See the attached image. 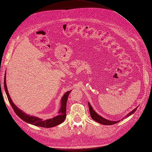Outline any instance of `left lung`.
Masks as SVG:
<instances>
[{"mask_svg":"<svg viewBox=\"0 0 152 152\" xmlns=\"http://www.w3.org/2000/svg\"><path fill=\"white\" fill-rule=\"evenodd\" d=\"M88 106H89V112H90V115H91V118H93L94 121L99 122V124H103V125H108V126L109 125V126H110V125H113V124H117V123H118L119 121H111L107 120V119H105V118H103L102 117L99 116L98 113H96V112H95L94 111V110H93V107H91V105L89 103H88ZM137 108H136L135 109L133 110L132 112L129 113L127 115H126L125 117H124V118L128 117L129 116H130L131 115H132V113H134L135 112ZM124 118H123L122 119V120H123V119H124Z\"/></svg>","mask_w":152,"mask_h":152,"instance_id":"1","label":"left lung"}]
</instances>
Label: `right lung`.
Masks as SVG:
<instances>
[{"mask_svg": "<svg viewBox=\"0 0 152 152\" xmlns=\"http://www.w3.org/2000/svg\"><path fill=\"white\" fill-rule=\"evenodd\" d=\"M6 74L5 76H4V88H5L6 93L7 96V98L9 100V102H10V104L11 105V107L12 109L14 110V111L16 113L17 115L20 118H21L23 121H24L25 122L29 123L31 124H33L34 126H39V127H46V128H49V127H54L57 125H59L61 123H62L66 118V102H67V99L68 95L70 93V91H68L66 93L63 95L61 99V108L59 109V111L58 112V115L55 117L54 118L48 119V120L45 121H42V118H39L38 117H35L33 116H30L25 113L21 111V110L18 108L15 104L13 103L12 99H11V97L10 94H9L7 88V86H6Z\"/></svg>", "mask_w": 152, "mask_h": 152, "instance_id": "obj_1", "label": "right lung"}]
</instances>
